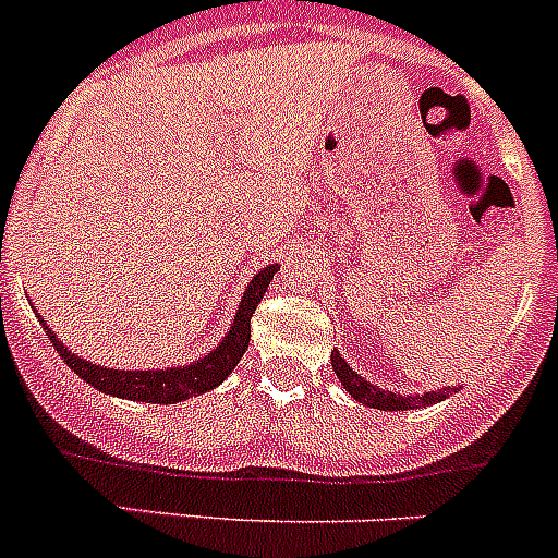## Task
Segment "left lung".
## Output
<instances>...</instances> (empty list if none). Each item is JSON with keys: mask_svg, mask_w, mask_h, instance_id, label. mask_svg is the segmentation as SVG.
<instances>
[{"mask_svg": "<svg viewBox=\"0 0 558 558\" xmlns=\"http://www.w3.org/2000/svg\"><path fill=\"white\" fill-rule=\"evenodd\" d=\"M331 367H335L337 379L342 381V387L351 392L360 403L373 409H387V412H403V409H415V407H428V403H437L442 398H448L451 392H457L459 387H446V390L439 392H423V396H396V392L379 390V387H373L371 381H365L356 371H351V365L342 360L340 354H331Z\"/></svg>", "mask_w": 558, "mask_h": 558, "instance_id": "8db88e82", "label": "left lung"}]
</instances>
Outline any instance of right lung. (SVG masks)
<instances>
[{"mask_svg":"<svg viewBox=\"0 0 558 558\" xmlns=\"http://www.w3.org/2000/svg\"><path fill=\"white\" fill-rule=\"evenodd\" d=\"M274 274L276 265H270V268H263L254 276L252 284L245 288L243 301H240L232 329H229V335L223 337V342L216 351H209L204 360L193 362V365L171 367V371H112V367L94 365V362H85L80 360V356L71 354L63 342L54 337V331L49 329V326H44V329L49 331V340H52V345L58 349V354L63 356L65 365H69L82 381H88L90 387H96V390L110 392V396L119 398H130V401L177 403L213 390V387L221 385L229 373L234 371L240 356L248 349V340H252V315L254 310H257L259 301H263Z\"/></svg>","mask_w":558,"mask_h":558,"instance_id":"obj_1","label":"right lung"}]
</instances>
